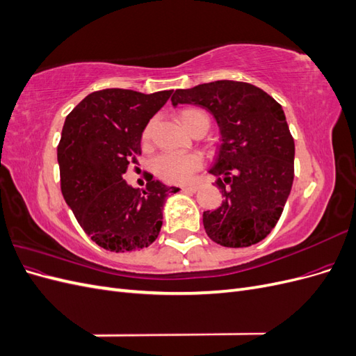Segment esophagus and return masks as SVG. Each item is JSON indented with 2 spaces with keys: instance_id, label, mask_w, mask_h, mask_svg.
<instances>
[{
  "instance_id": "esophagus-1",
  "label": "esophagus",
  "mask_w": 356,
  "mask_h": 356,
  "mask_svg": "<svg viewBox=\"0 0 356 356\" xmlns=\"http://www.w3.org/2000/svg\"><path fill=\"white\" fill-rule=\"evenodd\" d=\"M181 190H182V191H190V193H196V191L199 190V186H195V184H193V186H184V187H181Z\"/></svg>"
}]
</instances>
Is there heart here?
I'll return each instance as SVG.
<instances>
[{
  "instance_id": "1",
  "label": "heart",
  "mask_w": 356,
  "mask_h": 356,
  "mask_svg": "<svg viewBox=\"0 0 356 356\" xmlns=\"http://www.w3.org/2000/svg\"><path fill=\"white\" fill-rule=\"evenodd\" d=\"M178 120L187 132L193 134L199 127L209 126V117L196 106H187L178 113ZM153 136V123H148L143 132V144L148 145ZM203 163L202 156L197 153L190 154H161L154 161L156 175L166 182L179 184L188 181Z\"/></svg>"
}]
</instances>
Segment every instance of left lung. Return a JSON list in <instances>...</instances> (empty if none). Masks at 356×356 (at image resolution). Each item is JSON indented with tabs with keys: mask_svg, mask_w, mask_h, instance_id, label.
<instances>
[{
	"mask_svg": "<svg viewBox=\"0 0 356 356\" xmlns=\"http://www.w3.org/2000/svg\"><path fill=\"white\" fill-rule=\"evenodd\" d=\"M170 101L203 106L220 127L209 174L224 200L203 212L208 236L227 248L263 241L281 218L294 181L296 147L282 106L257 86L232 80L177 89Z\"/></svg>",
	"mask_w": 356,
	"mask_h": 356,
	"instance_id": "left-lung-1",
	"label": "left lung"
}]
</instances>
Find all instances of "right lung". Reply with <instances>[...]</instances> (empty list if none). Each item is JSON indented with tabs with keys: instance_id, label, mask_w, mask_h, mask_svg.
<instances>
[{
	"instance_id": "right-lung-1",
	"label": "right lung",
	"mask_w": 356,
	"mask_h": 356,
	"mask_svg": "<svg viewBox=\"0 0 356 356\" xmlns=\"http://www.w3.org/2000/svg\"><path fill=\"white\" fill-rule=\"evenodd\" d=\"M172 90L152 95L127 89L93 92L67 115L58 145L60 190L84 233L111 252L143 250L160 233L170 193L152 178L144 190L123 179L138 163L145 126Z\"/></svg>"
}]
</instances>
